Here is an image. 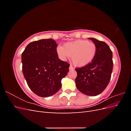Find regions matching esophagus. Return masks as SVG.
Masks as SVG:
<instances>
[{"instance_id": "esophagus-1", "label": "esophagus", "mask_w": 131, "mask_h": 131, "mask_svg": "<svg viewBox=\"0 0 131 131\" xmlns=\"http://www.w3.org/2000/svg\"><path fill=\"white\" fill-rule=\"evenodd\" d=\"M69 69L70 70H73L74 69V68H73V67L72 66H69Z\"/></svg>"}]
</instances>
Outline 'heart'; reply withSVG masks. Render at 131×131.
Instances as JSON below:
<instances>
[{
    "mask_svg": "<svg viewBox=\"0 0 131 131\" xmlns=\"http://www.w3.org/2000/svg\"><path fill=\"white\" fill-rule=\"evenodd\" d=\"M97 53L96 45L92 42L84 40L67 42L63 47L58 46L57 53L63 61L71 57L73 64L78 67L88 66L92 62Z\"/></svg>",
    "mask_w": 131,
    "mask_h": 131,
    "instance_id": "obj_1",
    "label": "heart"
}]
</instances>
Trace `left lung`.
<instances>
[{
	"instance_id": "8db88e82",
	"label": "left lung",
	"mask_w": 131,
	"mask_h": 131,
	"mask_svg": "<svg viewBox=\"0 0 131 131\" xmlns=\"http://www.w3.org/2000/svg\"><path fill=\"white\" fill-rule=\"evenodd\" d=\"M97 47L93 60L88 66L76 68L75 83L81 92L90 96L101 94L108 86L112 73L113 53L109 46L103 41L89 38Z\"/></svg>"
}]
</instances>
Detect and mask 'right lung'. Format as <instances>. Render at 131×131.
I'll list each match as a JSON object with an SVG mask.
<instances>
[{"mask_svg":"<svg viewBox=\"0 0 131 131\" xmlns=\"http://www.w3.org/2000/svg\"><path fill=\"white\" fill-rule=\"evenodd\" d=\"M58 44L53 39H41L28 45L22 53V72L30 89L41 97H48L61 89L62 79L69 64L59 59Z\"/></svg>","mask_w":131,"mask_h":131,"instance_id":"right-lung-1","label":"right lung"}]
</instances>
